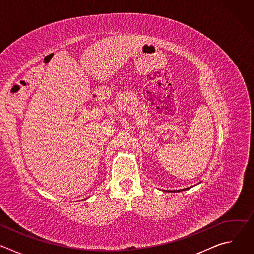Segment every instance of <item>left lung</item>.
<instances>
[{"mask_svg":"<svg viewBox=\"0 0 254 254\" xmlns=\"http://www.w3.org/2000/svg\"><path fill=\"white\" fill-rule=\"evenodd\" d=\"M191 188V187H190ZM190 188H185V189H181V190H173V191H166V190H164V192H168V193H179V192H182V191H186V190H188V189H190Z\"/></svg>","mask_w":254,"mask_h":254,"instance_id":"1","label":"left lung"}]
</instances>
